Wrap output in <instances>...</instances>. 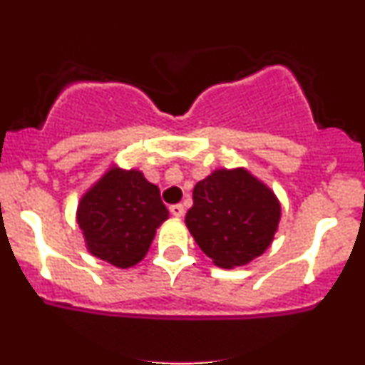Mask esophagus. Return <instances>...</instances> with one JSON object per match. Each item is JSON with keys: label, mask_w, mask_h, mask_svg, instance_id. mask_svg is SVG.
<instances>
[{"label": "esophagus", "mask_w": 365, "mask_h": 365, "mask_svg": "<svg viewBox=\"0 0 365 365\" xmlns=\"http://www.w3.org/2000/svg\"><path fill=\"white\" fill-rule=\"evenodd\" d=\"M170 212L175 217H182L183 212H185V209H183L182 204H173V206H170Z\"/></svg>", "instance_id": "34e87169"}]
</instances>
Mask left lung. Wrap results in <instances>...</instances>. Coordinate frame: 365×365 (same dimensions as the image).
Masks as SVG:
<instances>
[{"label":"left lung","mask_w":365,"mask_h":365,"mask_svg":"<svg viewBox=\"0 0 365 365\" xmlns=\"http://www.w3.org/2000/svg\"><path fill=\"white\" fill-rule=\"evenodd\" d=\"M278 199L245 170H217L194 188L185 223L197 245L220 267L261 255L279 221Z\"/></svg>","instance_id":"8db88e82"}]
</instances>
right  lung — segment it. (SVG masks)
I'll return each mask as SVG.
<instances>
[{
    "label": "right lung",
    "instance_id": "add662e5",
    "mask_svg": "<svg viewBox=\"0 0 365 365\" xmlns=\"http://www.w3.org/2000/svg\"><path fill=\"white\" fill-rule=\"evenodd\" d=\"M77 220L91 254L130 267L148 254L168 209L140 171L111 170L82 197Z\"/></svg>",
    "mask_w": 365,
    "mask_h": 365
}]
</instances>
